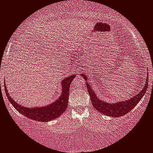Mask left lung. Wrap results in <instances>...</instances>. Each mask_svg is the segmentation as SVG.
Wrapping results in <instances>:
<instances>
[{
    "instance_id": "8db88e82",
    "label": "left lung",
    "mask_w": 153,
    "mask_h": 153,
    "mask_svg": "<svg viewBox=\"0 0 153 153\" xmlns=\"http://www.w3.org/2000/svg\"><path fill=\"white\" fill-rule=\"evenodd\" d=\"M81 76H84V79L86 81V87L88 88V92L91 98V101L93 105L94 108L96 110L99 111L100 113L111 117H120L126 115V114L131 111L135 106L138 103L139 101L142 99L144 94L147 91V88H148V77H147V82L145 84L143 89L141 90L140 92L135 95L134 97H131V99L126 100V101H119V102L116 103H107L105 101H101L97 97L96 95L95 92L94 91V89L89 84H88L87 78L86 77V75L84 74H81Z\"/></svg>"
}]
</instances>
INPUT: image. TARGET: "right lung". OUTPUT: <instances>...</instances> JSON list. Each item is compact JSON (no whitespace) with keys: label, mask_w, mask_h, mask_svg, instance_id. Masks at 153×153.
<instances>
[{"label":"right lung","mask_w":153,"mask_h":153,"mask_svg":"<svg viewBox=\"0 0 153 153\" xmlns=\"http://www.w3.org/2000/svg\"><path fill=\"white\" fill-rule=\"evenodd\" d=\"M75 76H76V74H74L72 76L70 75L69 76L64 78L61 82L62 93L60 94L59 97L54 102L45 105V106L27 108V107H25L23 105L16 103L8 94L5 84H4L5 91L7 99L12 103L14 108L23 116H26L28 118H30L32 120H37V121H50V120L55 119L56 118H58L59 116H61L67 109L68 101H69V86Z\"/></svg>","instance_id":"1"}]
</instances>
